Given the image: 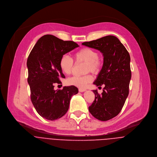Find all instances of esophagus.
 <instances>
[{
  "label": "esophagus",
  "mask_w": 157,
  "mask_h": 157,
  "mask_svg": "<svg viewBox=\"0 0 157 157\" xmlns=\"http://www.w3.org/2000/svg\"><path fill=\"white\" fill-rule=\"evenodd\" d=\"M78 91H79V92H83V91H86V89H84V88H78Z\"/></svg>",
  "instance_id": "1"
}]
</instances>
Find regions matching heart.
Returning <instances> with one entry per match:
<instances>
[{
	"label": "heart",
	"mask_w": 157,
	"mask_h": 157,
	"mask_svg": "<svg viewBox=\"0 0 157 157\" xmlns=\"http://www.w3.org/2000/svg\"><path fill=\"white\" fill-rule=\"evenodd\" d=\"M98 53L94 49L85 47L80 49L74 54V58L76 62L85 63V72H91L98 73L101 67V61L99 59ZM74 66V61L69 56L64 55L62 56L59 61V67L62 72L69 75L72 73ZM93 77L89 74L83 76H74L67 79V85L75 86L79 88H85L92 82Z\"/></svg>",
	"instance_id": "b5f03b06"
}]
</instances>
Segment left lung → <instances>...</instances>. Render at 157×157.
<instances>
[{"instance_id": "left-lung-1", "label": "left lung", "mask_w": 157, "mask_h": 157, "mask_svg": "<svg viewBox=\"0 0 157 157\" xmlns=\"http://www.w3.org/2000/svg\"><path fill=\"white\" fill-rule=\"evenodd\" d=\"M82 45L99 50L104 56L102 69L94 84L98 86L104 85V88L101 94L93 91L95 98L88 110L96 119L107 121L120 112L128 96L131 78L130 56L118 39L113 36Z\"/></svg>"}]
</instances>
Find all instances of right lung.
Listing matches in <instances>:
<instances>
[{
	"instance_id": "1",
	"label": "right lung",
	"mask_w": 157,
	"mask_h": 157,
	"mask_svg": "<svg viewBox=\"0 0 157 157\" xmlns=\"http://www.w3.org/2000/svg\"><path fill=\"white\" fill-rule=\"evenodd\" d=\"M73 41H64L52 35L40 37L31 50L28 60V82L31 99L37 113L43 118L55 120L67 112L72 95L78 93L75 86L55 90L64 78L59 67L62 56L78 47Z\"/></svg>"
}]
</instances>
